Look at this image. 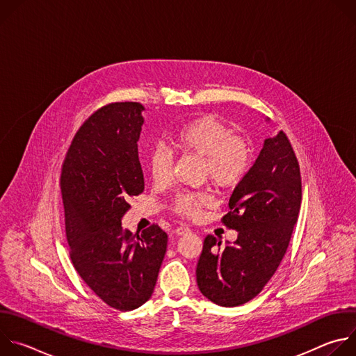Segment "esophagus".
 I'll list each match as a JSON object with an SVG mask.
<instances>
[{
  "instance_id": "esophagus-1",
  "label": "esophagus",
  "mask_w": 356,
  "mask_h": 356,
  "mask_svg": "<svg viewBox=\"0 0 356 356\" xmlns=\"http://www.w3.org/2000/svg\"><path fill=\"white\" fill-rule=\"evenodd\" d=\"M191 229L188 228V227H186V225H180V227H177L176 228V234L177 235H183V234H187V232H190Z\"/></svg>"
}]
</instances>
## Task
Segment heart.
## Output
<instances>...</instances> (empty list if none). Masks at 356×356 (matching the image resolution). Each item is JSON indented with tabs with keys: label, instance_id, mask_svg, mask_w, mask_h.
<instances>
[{
	"label": "heart",
	"instance_id": "b5f03b06",
	"mask_svg": "<svg viewBox=\"0 0 356 356\" xmlns=\"http://www.w3.org/2000/svg\"><path fill=\"white\" fill-rule=\"evenodd\" d=\"M170 142L177 152L201 159V177L222 190L236 187L252 165L249 142L232 135L229 127L211 115L187 122L172 135ZM147 163L155 184L169 181L173 169L172 152L158 146L149 154ZM210 201L211 195L207 191H180L172 201V210L180 216L197 218Z\"/></svg>",
	"mask_w": 356,
	"mask_h": 356
}]
</instances>
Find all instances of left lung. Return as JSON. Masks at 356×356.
<instances>
[{
	"label": "left lung",
	"instance_id": "8db88e82",
	"mask_svg": "<svg viewBox=\"0 0 356 356\" xmlns=\"http://www.w3.org/2000/svg\"><path fill=\"white\" fill-rule=\"evenodd\" d=\"M301 206L300 165L287 135L268 138L245 179L235 187L221 221L238 231L221 248L207 235L195 275L200 291L222 307L257 297L277 270Z\"/></svg>",
	"mask_w": 356,
	"mask_h": 356
}]
</instances>
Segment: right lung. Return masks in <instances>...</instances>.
<instances>
[{
  "label": "right lung",
  "mask_w": 356,
  "mask_h": 356,
  "mask_svg": "<svg viewBox=\"0 0 356 356\" xmlns=\"http://www.w3.org/2000/svg\"><path fill=\"white\" fill-rule=\"evenodd\" d=\"M143 110L125 101L92 113L76 132L60 173L72 262L86 284L120 312L150 298L168 246L158 224L140 235L121 227L129 198L145 188L136 143Z\"/></svg>",
  "instance_id": "1"
}]
</instances>
